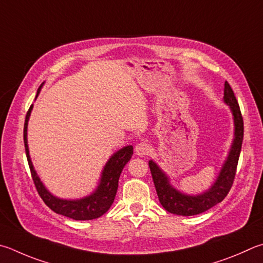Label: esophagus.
<instances>
[{
  "label": "esophagus",
  "mask_w": 263,
  "mask_h": 263,
  "mask_svg": "<svg viewBox=\"0 0 263 263\" xmlns=\"http://www.w3.org/2000/svg\"><path fill=\"white\" fill-rule=\"evenodd\" d=\"M151 152V147L145 141H141L136 146V154L139 156H145L148 155V153Z\"/></svg>",
  "instance_id": "obj_1"
}]
</instances>
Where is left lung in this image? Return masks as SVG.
Returning <instances> with one entry per match:
<instances>
[{
  "instance_id": "1",
  "label": "left lung",
  "mask_w": 263,
  "mask_h": 263,
  "mask_svg": "<svg viewBox=\"0 0 263 263\" xmlns=\"http://www.w3.org/2000/svg\"><path fill=\"white\" fill-rule=\"evenodd\" d=\"M224 102L230 109L235 122V138H233L231 149L228 159L224 162L217 179L214 185L206 192L199 195H187L180 193L169 183V178L162 171L155 162L149 161V169L156 189L157 197L166 212L181 216H192L208 211L215 204L223 201L229 191L232 187L235 180L238 160H239L242 138H244V121L240 112L235 93L228 82L224 84Z\"/></svg>"
}]
</instances>
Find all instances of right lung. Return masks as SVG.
Here are the masks:
<instances>
[{
    "instance_id": "obj_1",
    "label": "right lung",
    "mask_w": 263,
    "mask_h": 263,
    "mask_svg": "<svg viewBox=\"0 0 263 263\" xmlns=\"http://www.w3.org/2000/svg\"><path fill=\"white\" fill-rule=\"evenodd\" d=\"M40 88L37 89V94L40 92ZM32 108L33 104L30 107V109H28L25 117V124H24V144H25L26 157L28 166H30L31 170L32 179L34 181L36 191L41 199L44 200V202L51 209V211H54L55 213L60 215H63V216L73 218L76 221H87V219H94L102 216V215L104 213H107L108 209L111 207L114 199L116 197L119 176H121L124 166H125V164L132 157L133 147H123L122 149L116 152L115 154L109 159L102 171L100 184L94 193L79 200H63L56 198L51 193H49V191L45 187L40 178L37 177L35 170L33 168L30 153H28L27 123L31 115Z\"/></svg>"
}]
</instances>
